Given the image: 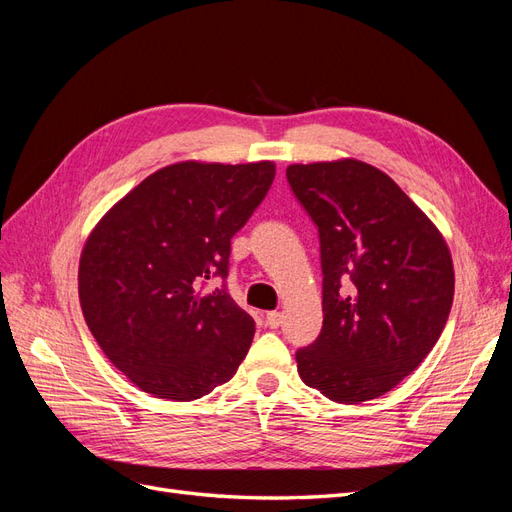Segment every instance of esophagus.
Instances as JSON below:
<instances>
[{
    "instance_id": "1",
    "label": "esophagus",
    "mask_w": 512,
    "mask_h": 512,
    "mask_svg": "<svg viewBox=\"0 0 512 512\" xmlns=\"http://www.w3.org/2000/svg\"><path fill=\"white\" fill-rule=\"evenodd\" d=\"M280 324H282V314L277 312V309H275V312H267V327L277 329V327H280Z\"/></svg>"
}]
</instances>
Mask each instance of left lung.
<instances>
[{
    "mask_svg": "<svg viewBox=\"0 0 512 512\" xmlns=\"http://www.w3.org/2000/svg\"><path fill=\"white\" fill-rule=\"evenodd\" d=\"M318 226L322 331L297 352L301 380L337 404L376 399L436 346L455 294L442 232L380 168L354 158L290 164Z\"/></svg>",
    "mask_w": 512,
    "mask_h": 512,
    "instance_id": "obj_1",
    "label": "left lung"
}]
</instances>
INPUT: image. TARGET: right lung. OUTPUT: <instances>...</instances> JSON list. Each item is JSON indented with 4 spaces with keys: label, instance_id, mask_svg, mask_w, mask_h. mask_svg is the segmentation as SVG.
<instances>
[{
    "label": "right lung",
    "instance_id": "1",
    "mask_svg": "<svg viewBox=\"0 0 512 512\" xmlns=\"http://www.w3.org/2000/svg\"><path fill=\"white\" fill-rule=\"evenodd\" d=\"M275 177L269 160L177 162L143 179L89 232L79 299L98 346L138 389L192 401L237 374L252 316L226 288L230 239Z\"/></svg>",
    "mask_w": 512,
    "mask_h": 512
}]
</instances>
